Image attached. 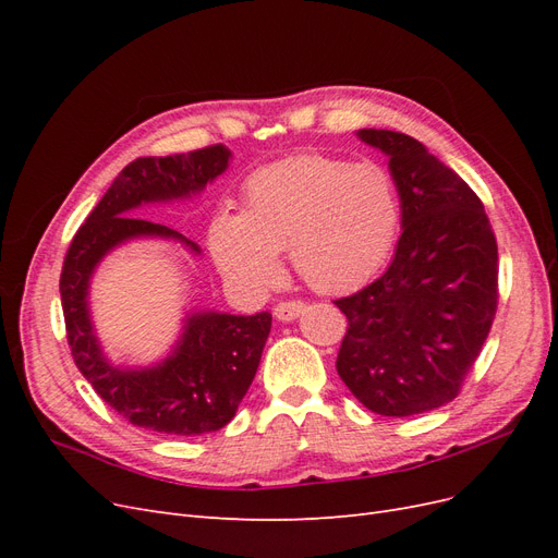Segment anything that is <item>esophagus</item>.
Returning a JSON list of instances; mask_svg holds the SVG:
<instances>
[{"instance_id": "1", "label": "esophagus", "mask_w": 558, "mask_h": 558, "mask_svg": "<svg viewBox=\"0 0 558 558\" xmlns=\"http://www.w3.org/2000/svg\"><path fill=\"white\" fill-rule=\"evenodd\" d=\"M305 302L302 300H286V302H279V305L275 307V316L279 320H293L298 318L302 312H305Z\"/></svg>"}]
</instances>
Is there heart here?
<instances>
[{"label":"heart","mask_w":558,"mask_h":558,"mask_svg":"<svg viewBox=\"0 0 558 558\" xmlns=\"http://www.w3.org/2000/svg\"><path fill=\"white\" fill-rule=\"evenodd\" d=\"M242 205V214L216 211L207 240L221 275L244 291L279 279L286 248L314 291L359 289L384 265L400 223L384 167L316 154L260 167L244 181Z\"/></svg>","instance_id":"b5f03b06"}]
</instances>
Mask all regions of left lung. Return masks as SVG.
Returning a JSON list of instances; mask_svg holds the SVG:
<instances>
[{
    "instance_id": "1",
    "label": "left lung",
    "mask_w": 558,
    "mask_h": 558,
    "mask_svg": "<svg viewBox=\"0 0 558 558\" xmlns=\"http://www.w3.org/2000/svg\"><path fill=\"white\" fill-rule=\"evenodd\" d=\"M388 156L402 234L386 272L335 300L349 326L337 375L381 416L459 396L498 307V244L482 199L410 134L359 130Z\"/></svg>"
}]
</instances>
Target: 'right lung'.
Returning <instances> with one entry per match:
<instances>
[{"instance_id": "obj_1", "label": "right lung", "mask_w": 558, "mask_h": 558, "mask_svg": "<svg viewBox=\"0 0 558 558\" xmlns=\"http://www.w3.org/2000/svg\"><path fill=\"white\" fill-rule=\"evenodd\" d=\"M228 160L230 150L223 144L132 160L76 230L64 256L60 298L74 363L111 410L150 433L202 435L230 424L256 377L272 314L195 312L185 316L172 356L154 367L123 369L105 359L95 337L88 312L90 277L113 246L134 238L179 240L199 253L177 230L130 214L148 202L199 193L228 170Z\"/></svg>"}]
</instances>
